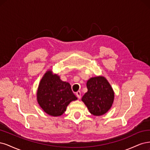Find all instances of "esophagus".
<instances>
[{"mask_svg":"<svg viewBox=\"0 0 150 150\" xmlns=\"http://www.w3.org/2000/svg\"><path fill=\"white\" fill-rule=\"evenodd\" d=\"M76 95L77 97H78L79 99H80V98H81V92H80V91H77V92L76 93Z\"/></svg>","mask_w":150,"mask_h":150,"instance_id":"1","label":"esophagus"}]
</instances>
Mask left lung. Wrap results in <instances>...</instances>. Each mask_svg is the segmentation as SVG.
I'll return each mask as SVG.
<instances>
[{"instance_id": "1", "label": "left lung", "mask_w": 150, "mask_h": 150, "mask_svg": "<svg viewBox=\"0 0 150 150\" xmlns=\"http://www.w3.org/2000/svg\"><path fill=\"white\" fill-rule=\"evenodd\" d=\"M87 92L81 101L91 114L101 116L105 114L113 103L114 91L108 80L103 76L91 77L86 82Z\"/></svg>"}]
</instances>
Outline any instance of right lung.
<instances>
[{
  "mask_svg": "<svg viewBox=\"0 0 150 150\" xmlns=\"http://www.w3.org/2000/svg\"><path fill=\"white\" fill-rule=\"evenodd\" d=\"M37 102L44 112L53 117L64 113L70 102L77 100L69 83L49 70L43 75L37 91Z\"/></svg>",
  "mask_w": 150,
  "mask_h": 150,
  "instance_id": "right-lung-1",
  "label": "right lung"
}]
</instances>
